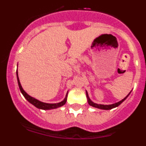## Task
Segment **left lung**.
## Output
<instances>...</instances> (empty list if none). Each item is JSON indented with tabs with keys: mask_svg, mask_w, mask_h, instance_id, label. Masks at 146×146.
<instances>
[{
	"mask_svg": "<svg viewBox=\"0 0 146 146\" xmlns=\"http://www.w3.org/2000/svg\"><path fill=\"white\" fill-rule=\"evenodd\" d=\"M131 93V92H130ZM129 94L127 95V96H126V97L124 98V99H123L121 101L118 102H116L115 103V104H108V105H104V104H96V103L93 102L92 101H91V99H90V98H89L88 95V92L86 91V96H87V99H88V102L89 105H91V106L94 107V108H99V109H102V110H111L113 109V108H116V107L119 106L120 104H121V103L123 102V101H124L125 99H126V98L128 97V96L130 94Z\"/></svg>",
	"mask_w": 146,
	"mask_h": 146,
	"instance_id": "8db88e82",
	"label": "left lung"
}]
</instances>
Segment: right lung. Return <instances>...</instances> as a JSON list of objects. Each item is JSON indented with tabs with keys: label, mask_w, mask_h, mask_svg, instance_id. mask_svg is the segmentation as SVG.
<instances>
[{
	"label": "right lung",
	"mask_w": 146,
	"mask_h": 146,
	"mask_svg": "<svg viewBox=\"0 0 146 146\" xmlns=\"http://www.w3.org/2000/svg\"><path fill=\"white\" fill-rule=\"evenodd\" d=\"M17 82H18V86H19V88H20V90L21 91V93L23 94V95L24 96V97L31 104H32L33 105H34L36 108H38V109H42V110H51V109H55V108H60V107L63 106L66 104L67 100V94H68V92H67L66 95L65 99L63 100L62 102L59 103H55V104H49V103H44L42 102L38 101V99H35V98L31 97V96H29L26 92H25L24 90H23V87H22L21 84H20V80H19V77H18V72L17 70Z\"/></svg>",
	"instance_id": "obj_1"
}]
</instances>
